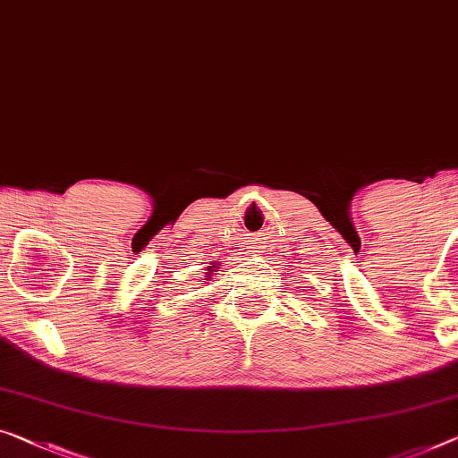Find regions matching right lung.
<instances>
[{
  "label": "right lung",
  "mask_w": 458,
  "mask_h": 458,
  "mask_svg": "<svg viewBox=\"0 0 458 458\" xmlns=\"http://www.w3.org/2000/svg\"><path fill=\"white\" fill-rule=\"evenodd\" d=\"M209 271H214V269H209ZM208 276H211V273H208Z\"/></svg>",
  "instance_id": "1"
}]
</instances>
